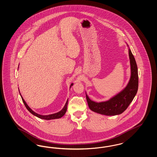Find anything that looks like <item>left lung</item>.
<instances>
[{"instance_id":"1","label":"left lung","mask_w":157,"mask_h":157,"mask_svg":"<svg viewBox=\"0 0 157 157\" xmlns=\"http://www.w3.org/2000/svg\"><path fill=\"white\" fill-rule=\"evenodd\" d=\"M128 54L131 67V77L127 85L123 90L109 101L99 103L91 101L86 94L88 106L93 112L106 116L118 115L125 111L134 98L138 90V69L134 56L130 48Z\"/></svg>"}]
</instances>
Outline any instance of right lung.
<instances>
[{"mask_svg": "<svg viewBox=\"0 0 157 157\" xmlns=\"http://www.w3.org/2000/svg\"><path fill=\"white\" fill-rule=\"evenodd\" d=\"M72 85H73V83H72V84L71 85V86H70V88H71V86H72ZM20 96H21V97L22 101H23V103H24V104H25V107L27 108V110H28L30 113L33 114V115L36 116V117H37L38 118H40V119L45 120H51L56 119H59V118H61V117H63V116L65 114L66 112H67V105H68V99L67 101V102H66V103H65V105L64 107H63V109H62L61 111H59V112L54 113V114H49V115H45V116H43V115H41V114H37V113L34 112V111H33L32 109L29 107V106L27 105V104L26 103V102H25V101L24 100V99H23V97L21 96V95L20 94Z\"/></svg>", "mask_w": 157, "mask_h": 157, "instance_id": "1", "label": "right lung"}]
</instances>
